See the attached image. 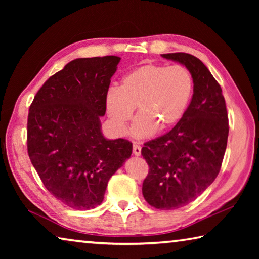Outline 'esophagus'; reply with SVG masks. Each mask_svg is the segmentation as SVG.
Here are the masks:
<instances>
[{
	"label": "esophagus",
	"instance_id": "34e87169",
	"mask_svg": "<svg viewBox=\"0 0 259 259\" xmlns=\"http://www.w3.org/2000/svg\"><path fill=\"white\" fill-rule=\"evenodd\" d=\"M133 152L136 156H139L140 153H142V147H140L137 143H134V148Z\"/></svg>",
	"mask_w": 259,
	"mask_h": 259
}]
</instances>
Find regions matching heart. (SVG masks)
<instances>
[{
  "label": "heart",
  "mask_w": 259,
  "mask_h": 259,
  "mask_svg": "<svg viewBox=\"0 0 259 259\" xmlns=\"http://www.w3.org/2000/svg\"><path fill=\"white\" fill-rule=\"evenodd\" d=\"M193 88L192 74L182 65L147 64L126 74L119 89L108 90L106 112L117 133L124 134L137 107L133 134L146 138L156 130L172 128L183 119Z\"/></svg>",
  "instance_id": "heart-1"
}]
</instances>
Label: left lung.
I'll use <instances>...</instances> for the list:
<instances>
[{
  "label": "left lung",
  "instance_id": "8db88e82",
  "mask_svg": "<svg viewBox=\"0 0 259 259\" xmlns=\"http://www.w3.org/2000/svg\"><path fill=\"white\" fill-rule=\"evenodd\" d=\"M161 56L184 65L194 82L183 119L142 148L150 166L144 198L156 209L172 210L194 201L216 179L226 151L229 117L222 88L202 61L185 52Z\"/></svg>",
  "mask_w": 259,
  "mask_h": 259
}]
</instances>
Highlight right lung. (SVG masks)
Returning a JSON list of instances; mask_svg holds the SVG:
<instances>
[{
	"label": "right lung",
	"mask_w": 259,
	"mask_h": 259,
	"mask_svg": "<svg viewBox=\"0 0 259 259\" xmlns=\"http://www.w3.org/2000/svg\"><path fill=\"white\" fill-rule=\"evenodd\" d=\"M120 57L77 58L48 78L29 107L27 151L43 185L76 210L103 202L107 183L133 144L102 134L100 116Z\"/></svg>",
	"instance_id": "obj_1"
}]
</instances>
